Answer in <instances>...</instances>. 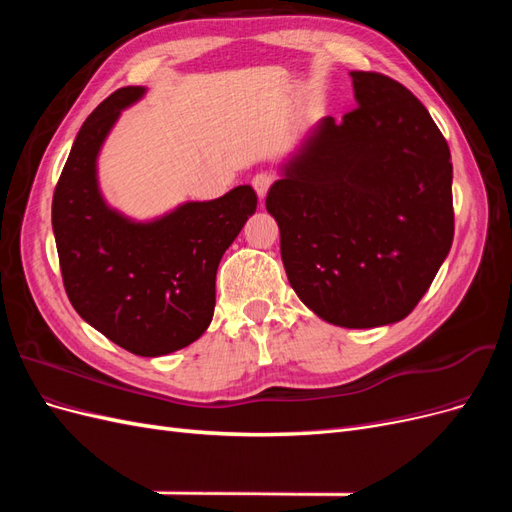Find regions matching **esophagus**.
<instances>
[{"instance_id": "34e87169", "label": "esophagus", "mask_w": 512, "mask_h": 512, "mask_svg": "<svg viewBox=\"0 0 512 512\" xmlns=\"http://www.w3.org/2000/svg\"><path fill=\"white\" fill-rule=\"evenodd\" d=\"M271 183H273V175H271V173H258V175H254L252 185H254V190H256V194H258L260 200L267 196V192H269V188H271Z\"/></svg>"}]
</instances>
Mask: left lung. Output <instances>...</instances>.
Here are the masks:
<instances>
[{
  "label": "left lung",
  "instance_id": "left-lung-1",
  "mask_svg": "<svg viewBox=\"0 0 512 512\" xmlns=\"http://www.w3.org/2000/svg\"><path fill=\"white\" fill-rule=\"evenodd\" d=\"M356 108L322 117L280 164L267 211L288 282L335 327L404 320L453 243V164L427 108L397 81L350 72Z\"/></svg>",
  "mask_w": 512,
  "mask_h": 512
}]
</instances>
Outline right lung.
I'll list each match as a JSON object with an SVG mask.
<instances>
[{"label":"right lung","instance_id":"1","mask_svg":"<svg viewBox=\"0 0 512 512\" xmlns=\"http://www.w3.org/2000/svg\"><path fill=\"white\" fill-rule=\"evenodd\" d=\"M147 87H123L74 138L53 196V235L72 307L113 344L138 356L190 346L215 309V273L256 211L250 185L213 200H185L134 220L108 205L98 158L108 134Z\"/></svg>","mask_w":512,"mask_h":512}]
</instances>
